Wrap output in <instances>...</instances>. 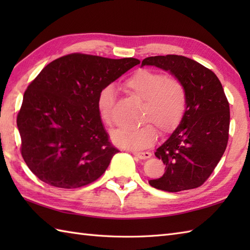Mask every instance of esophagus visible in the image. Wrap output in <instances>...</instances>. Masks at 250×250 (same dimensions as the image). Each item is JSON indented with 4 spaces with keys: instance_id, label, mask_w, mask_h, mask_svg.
Returning <instances> with one entry per match:
<instances>
[{
    "instance_id": "obj_1",
    "label": "esophagus",
    "mask_w": 250,
    "mask_h": 250,
    "mask_svg": "<svg viewBox=\"0 0 250 250\" xmlns=\"http://www.w3.org/2000/svg\"><path fill=\"white\" fill-rule=\"evenodd\" d=\"M132 153L140 159H148L151 157V153L149 151H132Z\"/></svg>"
}]
</instances>
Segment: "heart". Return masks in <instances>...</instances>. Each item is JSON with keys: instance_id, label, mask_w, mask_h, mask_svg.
Segmentation results:
<instances>
[{"instance_id": "1", "label": "heart", "mask_w": 250, "mask_h": 250, "mask_svg": "<svg viewBox=\"0 0 250 250\" xmlns=\"http://www.w3.org/2000/svg\"><path fill=\"white\" fill-rule=\"evenodd\" d=\"M124 88L131 98L143 102L137 120L143 124L132 129H118L113 133L115 144L131 149L149 147L157 140V130L162 133L176 129L187 109L185 84L172 74L141 68L125 79ZM116 94L111 86H105L98 94V110L105 125H114L113 110Z\"/></svg>"}]
</instances>
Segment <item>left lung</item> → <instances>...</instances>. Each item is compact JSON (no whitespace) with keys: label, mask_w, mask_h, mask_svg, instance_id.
I'll return each instance as SVG.
<instances>
[{"label":"left lung","mask_w":250,"mask_h":250,"mask_svg":"<svg viewBox=\"0 0 250 250\" xmlns=\"http://www.w3.org/2000/svg\"><path fill=\"white\" fill-rule=\"evenodd\" d=\"M142 65L169 71L185 84L187 109L180 125L155 156L166 164L153 188L178 192L203 185L224 155L229 140L230 106L216 74L187 57H148Z\"/></svg>","instance_id":"obj_1"}]
</instances>
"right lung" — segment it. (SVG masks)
Here are the masks:
<instances>
[{"mask_svg":"<svg viewBox=\"0 0 250 250\" xmlns=\"http://www.w3.org/2000/svg\"><path fill=\"white\" fill-rule=\"evenodd\" d=\"M137 64L134 58L75 52L50 62L31 82L17 125L21 156L37 178L73 189L102 176L119 150L101 120L98 94Z\"/></svg>","mask_w":250,"mask_h":250,"instance_id":"1","label":"right lung"}]
</instances>
